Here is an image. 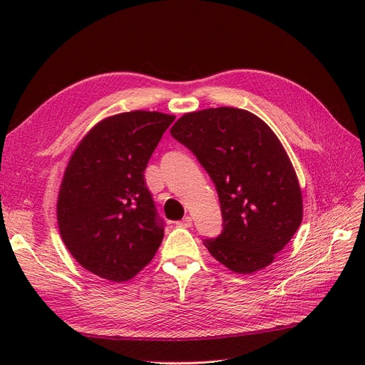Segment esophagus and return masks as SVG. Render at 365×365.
Listing matches in <instances>:
<instances>
[{"label":"esophagus","instance_id":"34e87169","mask_svg":"<svg viewBox=\"0 0 365 365\" xmlns=\"http://www.w3.org/2000/svg\"><path fill=\"white\" fill-rule=\"evenodd\" d=\"M179 227H190V226H192V217H190V216H185L180 222H178L176 223Z\"/></svg>","mask_w":365,"mask_h":365}]
</instances>
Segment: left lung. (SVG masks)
<instances>
[{
    "label": "left lung",
    "instance_id": "1",
    "mask_svg": "<svg viewBox=\"0 0 365 365\" xmlns=\"http://www.w3.org/2000/svg\"><path fill=\"white\" fill-rule=\"evenodd\" d=\"M171 136L195 153L216 185L223 231L204 245L237 274H255L275 260L303 219L294 167L272 128L245 109L187 112Z\"/></svg>",
    "mask_w": 365,
    "mask_h": 365
}]
</instances>
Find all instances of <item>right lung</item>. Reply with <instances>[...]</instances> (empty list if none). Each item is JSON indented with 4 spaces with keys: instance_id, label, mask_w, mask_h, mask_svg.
<instances>
[{
    "instance_id": "right-lung-1",
    "label": "right lung",
    "mask_w": 365,
    "mask_h": 365,
    "mask_svg": "<svg viewBox=\"0 0 365 365\" xmlns=\"http://www.w3.org/2000/svg\"><path fill=\"white\" fill-rule=\"evenodd\" d=\"M175 118L157 110L110 115L72 152L57 195V226L88 272L123 282L155 256L164 229L143 173Z\"/></svg>"
}]
</instances>
